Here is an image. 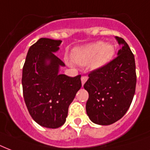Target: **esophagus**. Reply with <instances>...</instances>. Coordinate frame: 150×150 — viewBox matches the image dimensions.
Here are the masks:
<instances>
[{
	"label": "esophagus",
	"mask_w": 150,
	"mask_h": 150,
	"mask_svg": "<svg viewBox=\"0 0 150 150\" xmlns=\"http://www.w3.org/2000/svg\"><path fill=\"white\" fill-rule=\"evenodd\" d=\"M88 78V77L87 76H81V83H82V84H84V83H85L86 81H87Z\"/></svg>",
	"instance_id": "34e87169"
}]
</instances>
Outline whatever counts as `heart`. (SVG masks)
<instances>
[{"instance_id": "obj_1", "label": "heart", "mask_w": 150, "mask_h": 150, "mask_svg": "<svg viewBox=\"0 0 150 150\" xmlns=\"http://www.w3.org/2000/svg\"><path fill=\"white\" fill-rule=\"evenodd\" d=\"M114 53L113 45L99 41L75 50L73 59L76 64L81 66H84L91 62V67L96 69L110 62Z\"/></svg>"}]
</instances>
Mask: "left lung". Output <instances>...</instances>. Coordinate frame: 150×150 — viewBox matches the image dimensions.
I'll list each match as a JSON object with an SVG mask.
<instances>
[{
  "label": "left lung",
  "instance_id": "obj_1",
  "mask_svg": "<svg viewBox=\"0 0 150 150\" xmlns=\"http://www.w3.org/2000/svg\"><path fill=\"white\" fill-rule=\"evenodd\" d=\"M122 48L115 59L94 69L83 88L89 94L86 111L92 122L110 125L124 117L134 98L136 87L134 56L123 38L116 37Z\"/></svg>",
  "mask_w": 150,
  "mask_h": 150
}]
</instances>
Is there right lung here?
I'll list each match as a JSON object with an SVG mask.
<instances>
[{"label":"right lung","mask_w":150,"mask_h":150,"mask_svg":"<svg viewBox=\"0 0 150 150\" xmlns=\"http://www.w3.org/2000/svg\"><path fill=\"white\" fill-rule=\"evenodd\" d=\"M61 40L40 38L28 51L23 68V91L28 111L38 125L61 127L81 87V75L59 74L64 62L54 54Z\"/></svg>","instance_id":"add662e5"}]
</instances>
